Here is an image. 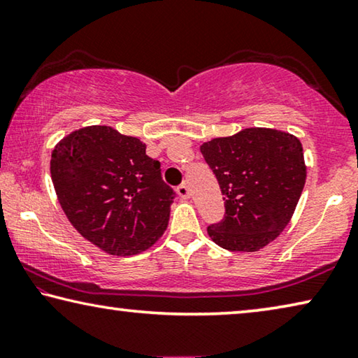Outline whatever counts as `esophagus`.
Returning a JSON list of instances; mask_svg holds the SVG:
<instances>
[{
	"label": "esophagus",
	"instance_id": "1",
	"mask_svg": "<svg viewBox=\"0 0 358 358\" xmlns=\"http://www.w3.org/2000/svg\"><path fill=\"white\" fill-rule=\"evenodd\" d=\"M177 193H178V196L181 197V199H188V197L191 196V194H189V188H188V186H186L185 183L178 186Z\"/></svg>",
	"mask_w": 358,
	"mask_h": 358
}]
</instances>
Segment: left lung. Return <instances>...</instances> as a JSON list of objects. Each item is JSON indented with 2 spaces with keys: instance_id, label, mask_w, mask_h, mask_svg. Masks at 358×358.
I'll list each match as a JSON object with an SVG mask.
<instances>
[{
  "instance_id": "1",
  "label": "left lung",
  "mask_w": 358,
  "mask_h": 358,
  "mask_svg": "<svg viewBox=\"0 0 358 358\" xmlns=\"http://www.w3.org/2000/svg\"><path fill=\"white\" fill-rule=\"evenodd\" d=\"M201 152L225 201L223 220L207 227L212 241L233 252H255L278 238L306 185L299 138L273 128H244L204 143Z\"/></svg>"
}]
</instances>
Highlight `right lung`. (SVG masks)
<instances>
[{
	"label": "right lung",
	"instance_id": "add662e5",
	"mask_svg": "<svg viewBox=\"0 0 358 358\" xmlns=\"http://www.w3.org/2000/svg\"><path fill=\"white\" fill-rule=\"evenodd\" d=\"M50 169L69 222L104 252L140 254L169 225L175 191L135 136L106 125L80 128L52 149Z\"/></svg>",
	"mask_w": 358,
	"mask_h": 358
}]
</instances>
